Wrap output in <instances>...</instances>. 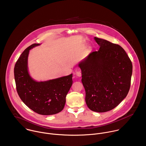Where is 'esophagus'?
Listing matches in <instances>:
<instances>
[{
    "label": "esophagus",
    "mask_w": 146,
    "mask_h": 146,
    "mask_svg": "<svg viewBox=\"0 0 146 146\" xmlns=\"http://www.w3.org/2000/svg\"><path fill=\"white\" fill-rule=\"evenodd\" d=\"M76 75L79 77H80L82 76V71L80 69L78 68L76 70Z\"/></svg>",
    "instance_id": "1"
}]
</instances>
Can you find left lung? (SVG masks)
Masks as SVG:
<instances>
[{"label": "left lung", "instance_id": "obj_1", "mask_svg": "<svg viewBox=\"0 0 146 146\" xmlns=\"http://www.w3.org/2000/svg\"><path fill=\"white\" fill-rule=\"evenodd\" d=\"M100 46L79 63L85 102L93 111L104 112L115 108L130 89L133 66L119 45L94 37Z\"/></svg>", "mask_w": 146, "mask_h": 146}]
</instances>
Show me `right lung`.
<instances>
[{
	"label": "right lung",
	"mask_w": 146,
	"mask_h": 146,
	"mask_svg": "<svg viewBox=\"0 0 146 146\" xmlns=\"http://www.w3.org/2000/svg\"><path fill=\"white\" fill-rule=\"evenodd\" d=\"M40 44H33L21 54L14 68L16 89L22 102L31 110L42 115L61 112L72 84V74L45 82H38L30 76L27 68L29 50Z\"/></svg>",
	"instance_id": "right-lung-1"
}]
</instances>
